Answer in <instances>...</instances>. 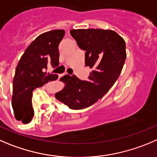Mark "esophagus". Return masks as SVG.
I'll use <instances>...</instances> for the list:
<instances>
[{"instance_id":"obj_1","label":"esophagus","mask_w":157,"mask_h":157,"mask_svg":"<svg viewBox=\"0 0 157 157\" xmlns=\"http://www.w3.org/2000/svg\"><path fill=\"white\" fill-rule=\"evenodd\" d=\"M64 75H67L68 74H67V73H65V74H64Z\"/></svg>"}]
</instances>
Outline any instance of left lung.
Returning <instances> with one entry per match:
<instances>
[{
	"label": "left lung",
	"instance_id": "left-lung-1",
	"mask_svg": "<svg viewBox=\"0 0 157 157\" xmlns=\"http://www.w3.org/2000/svg\"><path fill=\"white\" fill-rule=\"evenodd\" d=\"M70 34L86 51V66L92 71L88 81L63 76L65 87L55 95L71 109H82L102 98L118 79L126 61V42L113 30L73 29Z\"/></svg>",
	"mask_w": 157,
	"mask_h": 157
}]
</instances>
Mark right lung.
<instances>
[{
	"instance_id": "add662e5",
	"label": "right lung",
	"mask_w": 157,
	"mask_h": 157,
	"mask_svg": "<svg viewBox=\"0 0 157 157\" xmlns=\"http://www.w3.org/2000/svg\"><path fill=\"white\" fill-rule=\"evenodd\" d=\"M65 35L64 30H52L37 37L21 58L13 80L12 108L16 119L27 124L34 116L32 92L59 78L49 74L48 66H59V44Z\"/></svg>"
}]
</instances>
